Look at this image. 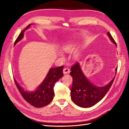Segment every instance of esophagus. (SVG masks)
I'll use <instances>...</instances> for the list:
<instances>
[{"mask_svg": "<svg viewBox=\"0 0 129 129\" xmlns=\"http://www.w3.org/2000/svg\"><path fill=\"white\" fill-rule=\"evenodd\" d=\"M70 72V70L69 69H68V68H64V69H63V73H64V74H68Z\"/></svg>", "mask_w": 129, "mask_h": 129, "instance_id": "1", "label": "esophagus"}]
</instances>
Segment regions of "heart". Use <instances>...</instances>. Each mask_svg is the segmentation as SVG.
<instances>
[{"label": "heart", "mask_w": 129, "mask_h": 129, "mask_svg": "<svg viewBox=\"0 0 129 129\" xmlns=\"http://www.w3.org/2000/svg\"><path fill=\"white\" fill-rule=\"evenodd\" d=\"M75 47L76 44L75 42L73 40H71L63 43L61 46V49L62 51H64L65 53H71L75 50ZM60 55L61 56H62L61 53L60 54ZM79 57H80V54H79V51H76L73 53V59L74 60H78L79 59Z\"/></svg>", "instance_id": "b5f03b06"}]
</instances>
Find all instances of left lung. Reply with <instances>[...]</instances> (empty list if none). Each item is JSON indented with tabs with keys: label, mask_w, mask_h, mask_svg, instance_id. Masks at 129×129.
<instances>
[{
	"label": "left lung",
	"mask_w": 129,
	"mask_h": 129,
	"mask_svg": "<svg viewBox=\"0 0 129 129\" xmlns=\"http://www.w3.org/2000/svg\"><path fill=\"white\" fill-rule=\"evenodd\" d=\"M107 34L112 43L116 46L111 34L109 32ZM71 70L70 75L73 78L71 98L76 105L81 108H90L99 102L110 89L115 79L114 77L106 85L98 86L91 83L86 77L79 62L74 65ZM116 71L117 68L115 69L116 73Z\"/></svg>",
	"instance_id": "8db88e82"
}]
</instances>
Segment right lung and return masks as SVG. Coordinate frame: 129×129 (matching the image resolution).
<instances>
[{"label":"right lung","mask_w":129,"mask_h":129,"mask_svg":"<svg viewBox=\"0 0 129 129\" xmlns=\"http://www.w3.org/2000/svg\"><path fill=\"white\" fill-rule=\"evenodd\" d=\"M31 24H30L26 28L23 30L19 34L14 43L15 45L23 39L24 32L28 30ZM62 66L54 68H50L46 75L45 79L34 91L25 90L14 79L16 86L20 94L27 102L36 108H42L48 105L54 96V87L56 82L63 76Z\"/></svg>","instance_id":"add662e5"}]
</instances>
